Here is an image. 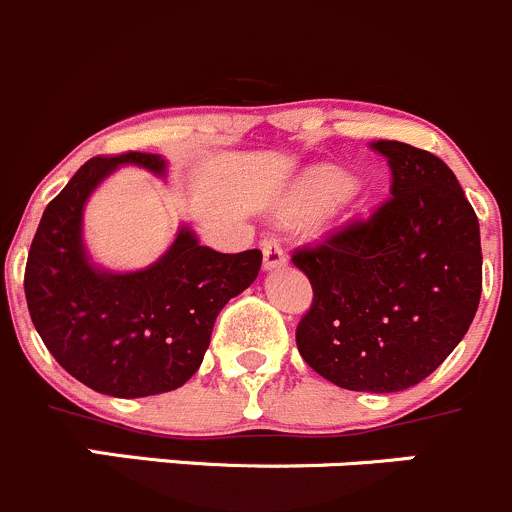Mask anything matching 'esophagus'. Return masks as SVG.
<instances>
[{"label":"esophagus","instance_id":"1","mask_svg":"<svg viewBox=\"0 0 512 512\" xmlns=\"http://www.w3.org/2000/svg\"><path fill=\"white\" fill-rule=\"evenodd\" d=\"M262 262H265V270H277L287 262L285 250L277 240H265L262 242Z\"/></svg>","mask_w":512,"mask_h":512}]
</instances>
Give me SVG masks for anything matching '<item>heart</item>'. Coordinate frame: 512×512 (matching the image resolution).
<instances>
[{
	"label": "heart",
	"mask_w": 512,
	"mask_h": 512,
	"mask_svg": "<svg viewBox=\"0 0 512 512\" xmlns=\"http://www.w3.org/2000/svg\"><path fill=\"white\" fill-rule=\"evenodd\" d=\"M347 190L349 178L342 170L317 168L297 185L292 208L297 213H319V210H327L329 205L337 203Z\"/></svg>",
	"instance_id": "1"
}]
</instances>
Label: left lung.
<instances>
[{
	"instance_id": "1",
	"label": "left lung",
	"mask_w": 512,
	"mask_h": 512,
	"mask_svg": "<svg viewBox=\"0 0 512 512\" xmlns=\"http://www.w3.org/2000/svg\"><path fill=\"white\" fill-rule=\"evenodd\" d=\"M391 198L292 262L314 299L297 324L302 359L349 391L391 394L426 379L471 327L483 289L478 218L453 170L399 141Z\"/></svg>"
}]
</instances>
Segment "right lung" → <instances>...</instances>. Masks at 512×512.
<instances>
[{
  "label": "right lung",
  "instance_id": "1",
  "mask_svg": "<svg viewBox=\"0 0 512 512\" xmlns=\"http://www.w3.org/2000/svg\"><path fill=\"white\" fill-rule=\"evenodd\" d=\"M126 163L165 175L156 153L81 165L41 215L24 292L41 342L74 379L98 394L141 399L178 389L198 371L220 309L255 282L262 252H215L183 225L146 270L96 267L84 247V205Z\"/></svg>",
  "mask_w": 512,
  "mask_h": 512
}]
</instances>
